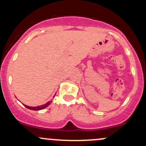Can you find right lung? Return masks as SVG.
<instances>
[{
    "instance_id": "add662e5",
    "label": "right lung",
    "mask_w": 146,
    "mask_h": 146,
    "mask_svg": "<svg viewBox=\"0 0 146 146\" xmlns=\"http://www.w3.org/2000/svg\"><path fill=\"white\" fill-rule=\"evenodd\" d=\"M51 102H52V101H48V102H46V104H44V105H40V106H37V107H29V106H27V105H23L26 107V108L29 109V110H35V111H38V110H43V109L47 107L50 105V104L51 103Z\"/></svg>"
}]
</instances>
